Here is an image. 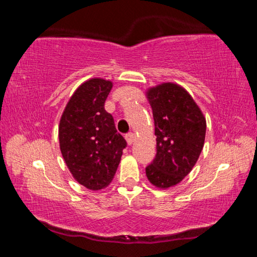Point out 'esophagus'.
Instances as JSON below:
<instances>
[{"label": "esophagus", "instance_id": "1", "mask_svg": "<svg viewBox=\"0 0 257 257\" xmlns=\"http://www.w3.org/2000/svg\"><path fill=\"white\" fill-rule=\"evenodd\" d=\"M125 141H127V143L129 145H133L135 141H136V135H135L134 133H129L125 135Z\"/></svg>", "mask_w": 257, "mask_h": 257}]
</instances>
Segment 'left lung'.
Returning <instances> with one entry per match:
<instances>
[{
  "label": "left lung",
  "mask_w": 257,
  "mask_h": 257,
  "mask_svg": "<svg viewBox=\"0 0 257 257\" xmlns=\"http://www.w3.org/2000/svg\"><path fill=\"white\" fill-rule=\"evenodd\" d=\"M153 111L156 155L146 176L152 185L167 189L179 184L193 170L201 155L206 119L190 94L175 82L147 89Z\"/></svg>",
  "instance_id": "obj_1"
}]
</instances>
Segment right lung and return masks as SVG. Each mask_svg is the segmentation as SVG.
Listing matches in <instances>:
<instances>
[{"instance_id": "right-lung-1", "label": "right lung", "mask_w": 257, "mask_h": 257, "mask_svg": "<svg viewBox=\"0 0 257 257\" xmlns=\"http://www.w3.org/2000/svg\"><path fill=\"white\" fill-rule=\"evenodd\" d=\"M112 81L92 78L78 87L59 124L60 150L76 181L90 190L110 185L127 142L104 108Z\"/></svg>"}]
</instances>
